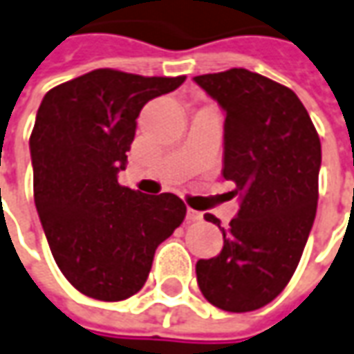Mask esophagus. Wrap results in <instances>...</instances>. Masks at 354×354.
Returning <instances> with one entry per match:
<instances>
[{
    "label": "esophagus",
    "mask_w": 354,
    "mask_h": 354,
    "mask_svg": "<svg viewBox=\"0 0 354 354\" xmlns=\"http://www.w3.org/2000/svg\"><path fill=\"white\" fill-rule=\"evenodd\" d=\"M186 218L187 221H192V223H196V221H201V218H203V213H199L196 209H187Z\"/></svg>",
    "instance_id": "34e87169"
}]
</instances>
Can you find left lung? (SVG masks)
<instances>
[{"label": "left lung", "instance_id": "left-lung-1", "mask_svg": "<svg viewBox=\"0 0 354 354\" xmlns=\"http://www.w3.org/2000/svg\"><path fill=\"white\" fill-rule=\"evenodd\" d=\"M225 110L223 176L236 184L240 209L223 232V250L196 266L213 306L252 312L292 277L318 207L322 145L304 104L288 86L234 67L194 77Z\"/></svg>", "mask_w": 354, "mask_h": 354}]
</instances>
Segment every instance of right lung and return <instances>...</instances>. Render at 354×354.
Masks as SVG:
<instances>
[{
  "label": "right lung",
  "mask_w": 354,
  "mask_h": 354,
  "mask_svg": "<svg viewBox=\"0 0 354 354\" xmlns=\"http://www.w3.org/2000/svg\"><path fill=\"white\" fill-rule=\"evenodd\" d=\"M184 81L95 69L40 102L30 133L36 211L57 268L86 297L136 295L158 244L186 217L174 194L145 196L118 184L141 108Z\"/></svg>",
  "instance_id": "add662e5"
}]
</instances>
